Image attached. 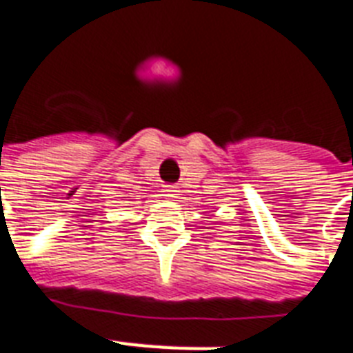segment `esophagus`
I'll list each match as a JSON object with an SVG mask.
<instances>
[{
  "label": "esophagus",
  "mask_w": 353,
  "mask_h": 353,
  "mask_svg": "<svg viewBox=\"0 0 353 353\" xmlns=\"http://www.w3.org/2000/svg\"><path fill=\"white\" fill-rule=\"evenodd\" d=\"M179 186L176 185H167L165 188H163V196L167 197V199H170V201H177L179 199Z\"/></svg>",
  "instance_id": "obj_1"
}]
</instances>
